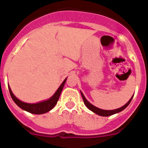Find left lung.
Here are the masks:
<instances>
[{
  "mask_svg": "<svg viewBox=\"0 0 148 148\" xmlns=\"http://www.w3.org/2000/svg\"><path fill=\"white\" fill-rule=\"evenodd\" d=\"M81 94H82V99H83L84 103V104L86 105V107H87L89 110H90L91 111H92L93 113H96V114L99 115V116H111V115L115 114V113H119V112L122 111L123 110H125V108H126L129 105V104H130V101H131L132 99H133V96L131 97V99L129 100V101H128V102L125 105H124L123 107H121V108H118V109H116V110H105L99 109V108H96V107H95V106H93L92 104H90L88 101L85 99L84 95H83V93H82V92H81Z\"/></svg>",
  "mask_w": 148,
  "mask_h": 148,
  "instance_id": "left-lung-1",
  "label": "left lung"
}]
</instances>
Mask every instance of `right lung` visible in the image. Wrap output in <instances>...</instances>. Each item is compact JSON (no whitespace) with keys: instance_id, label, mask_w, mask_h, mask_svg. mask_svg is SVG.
Returning a JSON list of instances; mask_svg holds the SVG:
<instances>
[{"instance_id":"obj_1","label":"right lung","mask_w":148,"mask_h":148,"mask_svg":"<svg viewBox=\"0 0 148 148\" xmlns=\"http://www.w3.org/2000/svg\"><path fill=\"white\" fill-rule=\"evenodd\" d=\"M66 78H65V80L63 82V83L61 84L59 88L57 90L56 93L50 99L47 101H44L37 103V104H28V103L23 102V101H21L17 99L15 95H14V94L12 92L11 89H10V86H9V90H10V93L12 99V100L15 101V104L19 108L27 111L29 113H33V114H43V113H47V112H48V111L53 109L55 106H56V104H57L58 99L60 97V95H61V91L63 90V87H64L65 82H66Z\"/></svg>"}]
</instances>
